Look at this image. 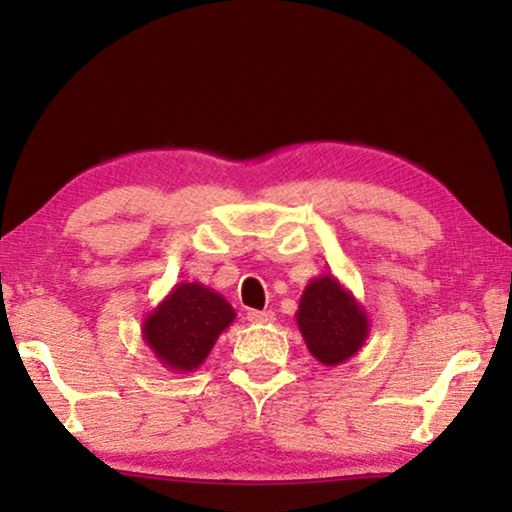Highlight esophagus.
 I'll use <instances>...</instances> for the list:
<instances>
[{
  "instance_id": "esophagus-1",
  "label": "esophagus",
  "mask_w": 512,
  "mask_h": 512,
  "mask_svg": "<svg viewBox=\"0 0 512 512\" xmlns=\"http://www.w3.org/2000/svg\"><path fill=\"white\" fill-rule=\"evenodd\" d=\"M246 318L250 320V323H255V325H266V323H273V320H275V314H273L271 309H264V311L250 309L248 314H246Z\"/></svg>"
}]
</instances>
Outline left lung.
<instances>
[{"instance_id":"1","label":"left lung","mask_w":512,"mask_h":512,"mask_svg":"<svg viewBox=\"0 0 512 512\" xmlns=\"http://www.w3.org/2000/svg\"><path fill=\"white\" fill-rule=\"evenodd\" d=\"M296 323L311 357L323 366H341L352 359L370 334L366 309L329 273L309 280L300 296Z\"/></svg>"}]
</instances>
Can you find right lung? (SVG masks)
I'll return each instance as SVG.
<instances>
[{
	"label": "right lung",
	"instance_id": "1",
	"mask_svg": "<svg viewBox=\"0 0 512 512\" xmlns=\"http://www.w3.org/2000/svg\"><path fill=\"white\" fill-rule=\"evenodd\" d=\"M237 318L221 293L180 282L142 320V339L164 368L194 372Z\"/></svg>",
	"mask_w": 512,
	"mask_h": 512
}]
</instances>
